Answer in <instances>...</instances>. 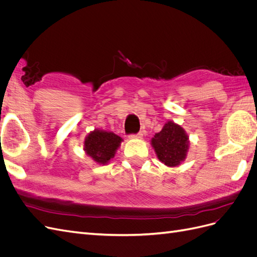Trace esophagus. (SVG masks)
Listing matches in <instances>:
<instances>
[{"mask_svg": "<svg viewBox=\"0 0 257 257\" xmlns=\"http://www.w3.org/2000/svg\"><path fill=\"white\" fill-rule=\"evenodd\" d=\"M130 138H136V139H141L143 138V134L142 133H138V134H135V135H131Z\"/></svg>", "mask_w": 257, "mask_h": 257, "instance_id": "1", "label": "esophagus"}]
</instances>
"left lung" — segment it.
<instances>
[{
    "label": "left lung",
    "instance_id": "8db88e82",
    "mask_svg": "<svg viewBox=\"0 0 257 257\" xmlns=\"http://www.w3.org/2000/svg\"><path fill=\"white\" fill-rule=\"evenodd\" d=\"M151 146L162 163L168 167H177L186 159L190 141L183 127L174 121H167L151 139Z\"/></svg>",
    "mask_w": 257,
    "mask_h": 257
}]
</instances>
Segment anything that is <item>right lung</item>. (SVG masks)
Masks as SVG:
<instances>
[{"instance_id":"1","label":"right lung","mask_w":257,"mask_h":257,"mask_svg":"<svg viewBox=\"0 0 257 257\" xmlns=\"http://www.w3.org/2000/svg\"><path fill=\"white\" fill-rule=\"evenodd\" d=\"M123 139L112 132L94 130L83 142V150L97 164L106 165L114 157Z\"/></svg>"}]
</instances>
